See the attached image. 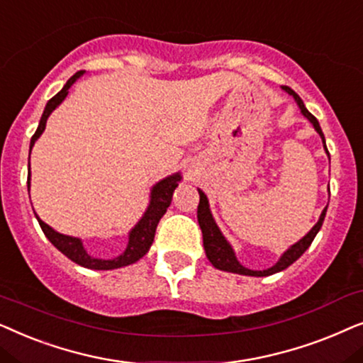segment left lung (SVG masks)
Instances as JSON below:
<instances>
[{
	"label": "left lung",
	"instance_id": "1",
	"mask_svg": "<svg viewBox=\"0 0 363 363\" xmlns=\"http://www.w3.org/2000/svg\"><path fill=\"white\" fill-rule=\"evenodd\" d=\"M282 89L286 91L287 94H291L294 99H296V103L298 108H301V113L306 116V118L311 121L313 128H315V131L318 133V136L322 138V143H323V147H325L327 151V146H325V138H323V133L320 129V124H318V121L315 119V116L311 114L306 108V104H303V101L301 99V96H298L296 91L289 88V86H282ZM328 154V151H327ZM199 191V206H197V220H199V225H201V230H202V242H204V250H206V255L207 259H209V262L214 265L216 269L219 270H225V272H234V274H240V275H254V277H265V275H272L275 272H280V270L287 269L289 265L296 262V260L301 257V255L306 252L308 249V245L312 244V240L315 239L317 232L320 230V227L323 224V219H325V212H327V207L322 211L320 214V219L317 220V224L312 227L311 230H308L307 235H303V238L298 240L292 245V247H289L286 252L282 254V257L277 260V264L272 265V267L265 269V270H250L247 267H244L242 264L239 262L238 257H235L234 254V249L230 247V244L227 242L224 235H222V232L219 227H217L214 217L211 214V209H209V201H207V196Z\"/></svg>",
	"mask_w": 363,
	"mask_h": 363
}]
</instances>
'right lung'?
Masks as SVG:
<instances>
[{
  "label": "right lung",
  "mask_w": 363,
  "mask_h": 363,
  "mask_svg": "<svg viewBox=\"0 0 363 363\" xmlns=\"http://www.w3.org/2000/svg\"><path fill=\"white\" fill-rule=\"evenodd\" d=\"M83 74H84V71H77L74 76H71L69 79H67L65 88H62L60 93H57L56 96H52V98L48 101L45 113H43V116H41L40 125H38L36 133L33 134V138H31L30 154H31L33 146H35L36 139L41 136L43 131H45L46 121H48V118H50V114L62 103V101H65L67 93H69L71 86L74 84ZM30 176H31V171H30ZM179 181H181V174L177 172L166 179H162V181H159L157 184L152 187L151 201H149L146 212H144L141 220L134 225V229L129 232L128 247H125L123 254L118 255V257H114V259L93 257V255L86 252L83 240L77 239V238H72V235L60 234V232H56L52 227L48 225L46 222H43L38 216H36V219H38V222H40L41 229H43V232H45L46 238L50 239V242L55 245L60 252L65 254L67 259H71L72 262H76L77 265H83V267L94 269V270L119 269V267H124V265L138 262L139 259L144 257V255L147 254V250H149V247H151V244L154 240V234H156V227L159 224V220H161V217L166 214L167 207L171 206L172 192L179 186ZM28 191H30V177H28Z\"/></svg>",
  "instance_id": "right-lung-1"
}]
</instances>
